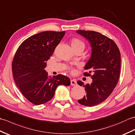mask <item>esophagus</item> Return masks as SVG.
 I'll return each mask as SVG.
<instances>
[{
  "label": "esophagus",
  "instance_id": "obj_1",
  "mask_svg": "<svg viewBox=\"0 0 135 135\" xmlns=\"http://www.w3.org/2000/svg\"><path fill=\"white\" fill-rule=\"evenodd\" d=\"M71 85L72 86H76L77 85L76 81L75 79H71Z\"/></svg>",
  "mask_w": 135,
  "mask_h": 135
}]
</instances>
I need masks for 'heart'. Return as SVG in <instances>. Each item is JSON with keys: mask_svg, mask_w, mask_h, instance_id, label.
Masks as SVG:
<instances>
[{"mask_svg": "<svg viewBox=\"0 0 135 135\" xmlns=\"http://www.w3.org/2000/svg\"><path fill=\"white\" fill-rule=\"evenodd\" d=\"M71 45H72L73 48L83 47L84 49L85 47V45L84 44V42L78 38H74L72 40V41H71ZM70 70L71 72V73L74 74L75 73V70L72 67L70 68Z\"/></svg>", "mask_w": 135, "mask_h": 135, "instance_id": "b5f03b06", "label": "heart"}]
</instances>
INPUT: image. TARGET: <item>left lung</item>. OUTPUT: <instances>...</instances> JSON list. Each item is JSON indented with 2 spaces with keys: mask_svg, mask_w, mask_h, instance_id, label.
Wrapping results in <instances>:
<instances>
[{
  "mask_svg": "<svg viewBox=\"0 0 135 135\" xmlns=\"http://www.w3.org/2000/svg\"><path fill=\"white\" fill-rule=\"evenodd\" d=\"M76 32L86 38L90 44L91 54L85 66V76H91V84L84 86L86 95L78 102L82 105L92 107L105 100L113 92L118 83L121 70V53L113 40L99 32L92 31L78 30ZM93 73V75L91 73Z\"/></svg>",
  "mask_w": 135,
  "mask_h": 135,
  "instance_id": "obj_1",
  "label": "left lung"
}]
</instances>
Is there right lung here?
<instances>
[{
  "instance_id": "right-lung-1",
  "label": "right lung",
  "mask_w": 135,
  "mask_h": 135,
  "mask_svg": "<svg viewBox=\"0 0 135 135\" xmlns=\"http://www.w3.org/2000/svg\"><path fill=\"white\" fill-rule=\"evenodd\" d=\"M65 33L49 31L31 36L20 45L14 56V81L24 96L33 104L50 101L58 86L71 84L67 76L59 74L51 78L45 70Z\"/></svg>"
}]
</instances>
